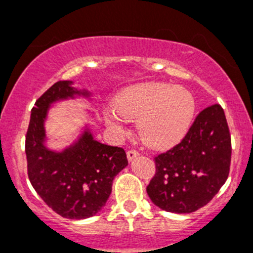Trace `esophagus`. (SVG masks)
Returning a JSON list of instances; mask_svg holds the SVG:
<instances>
[{
  "instance_id": "1",
  "label": "esophagus",
  "mask_w": 253,
  "mask_h": 253,
  "mask_svg": "<svg viewBox=\"0 0 253 253\" xmlns=\"http://www.w3.org/2000/svg\"><path fill=\"white\" fill-rule=\"evenodd\" d=\"M138 157V152L134 151V149H131V151H128L126 152V158H128L129 162H131V161L134 160V158Z\"/></svg>"
}]
</instances>
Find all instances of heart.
Instances as JSON below:
<instances>
[{
    "instance_id": "1",
    "label": "heart",
    "mask_w": 253,
    "mask_h": 253,
    "mask_svg": "<svg viewBox=\"0 0 253 253\" xmlns=\"http://www.w3.org/2000/svg\"><path fill=\"white\" fill-rule=\"evenodd\" d=\"M106 113L107 124L122 129L125 119L139 120L142 139L153 148H169L184 139L194 122L195 97L184 87L146 82L125 88Z\"/></svg>"
}]
</instances>
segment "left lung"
Instances as JSON below:
<instances>
[{
  "label": "left lung",
  "mask_w": 253,
  "mask_h": 253,
  "mask_svg": "<svg viewBox=\"0 0 253 253\" xmlns=\"http://www.w3.org/2000/svg\"><path fill=\"white\" fill-rule=\"evenodd\" d=\"M231 134L218 104L196 116L185 138L154 158L147 194L156 207L187 214L207 205L224 185L231 166Z\"/></svg>",
  "instance_id": "1"
}]
</instances>
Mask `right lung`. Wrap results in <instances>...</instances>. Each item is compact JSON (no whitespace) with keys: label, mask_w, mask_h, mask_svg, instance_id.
<instances>
[{"label":"right lung","mask_w":253,"mask_h":253,"mask_svg":"<svg viewBox=\"0 0 253 253\" xmlns=\"http://www.w3.org/2000/svg\"><path fill=\"white\" fill-rule=\"evenodd\" d=\"M91 99V92L78 90L73 81L54 84L35 102L26 133L25 153L31 185L49 208L68 219H86L101 211L111 194L113 181L128 166L123 148L96 140L90 124L75 142L64 148L46 146L45 122L57 102ZM95 118L93 113H90Z\"/></svg>","instance_id":"1"}]
</instances>
